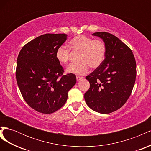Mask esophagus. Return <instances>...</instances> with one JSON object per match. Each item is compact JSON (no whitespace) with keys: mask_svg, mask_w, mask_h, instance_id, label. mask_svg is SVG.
<instances>
[{"mask_svg":"<svg viewBox=\"0 0 151 151\" xmlns=\"http://www.w3.org/2000/svg\"><path fill=\"white\" fill-rule=\"evenodd\" d=\"M84 79V77H80V76H77L76 77V79H77V81H81V79Z\"/></svg>","mask_w":151,"mask_h":151,"instance_id":"1","label":"esophagus"}]
</instances>
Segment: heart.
<instances>
[{
  "mask_svg": "<svg viewBox=\"0 0 151 151\" xmlns=\"http://www.w3.org/2000/svg\"><path fill=\"white\" fill-rule=\"evenodd\" d=\"M69 47L74 52H80L79 63H71L66 68L68 74L84 75L88 72L89 66L96 68L103 63L106 54V45L101 40H94L84 35L73 38L69 42ZM70 51L65 46H60L55 52L57 61L65 64L69 58Z\"/></svg>",
  "mask_w": 151,
  "mask_h": 151,
  "instance_id": "1",
  "label": "heart"
}]
</instances>
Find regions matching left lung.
Here are the masks:
<instances>
[{
  "instance_id": "obj_1",
  "label": "left lung",
  "mask_w": 151,
  "mask_h": 151,
  "mask_svg": "<svg viewBox=\"0 0 151 151\" xmlns=\"http://www.w3.org/2000/svg\"><path fill=\"white\" fill-rule=\"evenodd\" d=\"M92 35L103 40L106 54L102 64L86 76L90 88L84 94L93 110L108 114L120 108L129 99L136 78V62L130 48L106 32Z\"/></svg>"
}]
</instances>
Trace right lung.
I'll return each instance as SVG.
<instances>
[{
	"label": "right lung",
	"mask_w": 151,
	"mask_h": 151,
	"mask_svg": "<svg viewBox=\"0 0 151 151\" xmlns=\"http://www.w3.org/2000/svg\"><path fill=\"white\" fill-rule=\"evenodd\" d=\"M67 38L66 34L41 35L26 44L18 55V87L27 104L40 113H52L62 108L76 83L75 74L62 75L63 68L55 57Z\"/></svg>",
	"instance_id": "1"
}]
</instances>
